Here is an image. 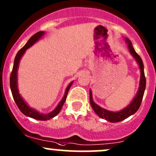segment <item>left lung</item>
<instances>
[{
  "label": "left lung",
  "instance_id": "8db88e82",
  "mask_svg": "<svg viewBox=\"0 0 156 156\" xmlns=\"http://www.w3.org/2000/svg\"><path fill=\"white\" fill-rule=\"evenodd\" d=\"M125 41L128 44L129 51H130V54L133 56V58L136 59V61L137 62L138 65L140 66V80L139 90H138L137 94L135 96V97L132 100L131 103L126 108H123V109L119 112L108 111V110L100 107V106H98V105L94 103V100H93L92 92H91V90H90V102L91 106H92L93 109L94 110L96 114L99 115V117L106 119L108 122H112V123L119 122L125 120V119L128 118L129 116L134 114L139 109L141 103H142L144 91H145L146 89V78L145 74H144V66L142 59L134 50L133 46H132L131 41L128 38H125Z\"/></svg>",
  "mask_w": 156,
  "mask_h": 156
}]
</instances>
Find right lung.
<instances>
[{
	"instance_id": "right-lung-1",
	"label": "right lung",
	"mask_w": 156,
	"mask_h": 156,
	"mask_svg": "<svg viewBox=\"0 0 156 156\" xmlns=\"http://www.w3.org/2000/svg\"><path fill=\"white\" fill-rule=\"evenodd\" d=\"M44 34V31H38L36 34H34V35L31 36L30 37V39L28 41L27 43L25 44V46L23 48L20 49L18 51V53H16V56L15 59H14V63H13V67H12V72H11L10 75V89L11 92H12V97L14 99V101L16 103L17 106L20 108V111L26 116H29V117L32 118V119H37V120L40 121H47L49 120L50 119H53V117L56 115L59 114V112H60L61 108H62V106H63L64 103H65L66 100L67 94L69 90V88L72 86L73 81L70 83L69 84V86L67 87L66 90L65 94H64V97H62V100L60 101V103L58 104V106H56L53 111H52L51 112L48 113V114H42L40 113L39 112H37V110L34 109V108L29 107L27 105V103L24 101L22 97L20 96V94H19V90L18 87H17V70H18L19 67V63H20V61L21 59L22 56H23V54L25 53L26 50L28 48H29L30 47L32 46L35 42H37L42 36Z\"/></svg>"
}]
</instances>
